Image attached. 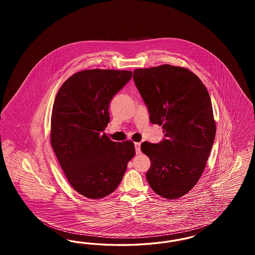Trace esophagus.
<instances>
[{
	"label": "esophagus",
	"mask_w": 255,
	"mask_h": 255,
	"mask_svg": "<svg viewBox=\"0 0 255 255\" xmlns=\"http://www.w3.org/2000/svg\"><path fill=\"white\" fill-rule=\"evenodd\" d=\"M134 149H135V153L136 154H140V142H134Z\"/></svg>",
	"instance_id": "34e87169"
}]
</instances>
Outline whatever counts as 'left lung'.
<instances>
[{
	"mask_svg": "<svg viewBox=\"0 0 255 255\" xmlns=\"http://www.w3.org/2000/svg\"><path fill=\"white\" fill-rule=\"evenodd\" d=\"M133 78L150 122L162 126L165 136L158 143H141L151 160L146 179L158 196L178 199L200 180L215 138L209 94L195 73L182 67L136 69Z\"/></svg>",
	"mask_w": 255,
	"mask_h": 255,
	"instance_id": "1",
	"label": "left lung"
}]
</instances>
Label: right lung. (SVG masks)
I'll list each match as a JSON object with an SVG mask.
<instances>
[{"label":"right lung","instance_id":"add662e5","mask_svg":"<svg viewBox=\"0 0 255 255\" xmlns=\"http://www.w3.org/2000/svg\"><path fill=\"white\" fill-rule=\"evenodd\" d=\"M131 77V71H81L63 83L55 97L51 147L70 184L86 198L114 192L135 154L133 141L115 142L103 133L110 102Z\"/></svg>","mask_w":255,"mask_h":255}]
</instances>
